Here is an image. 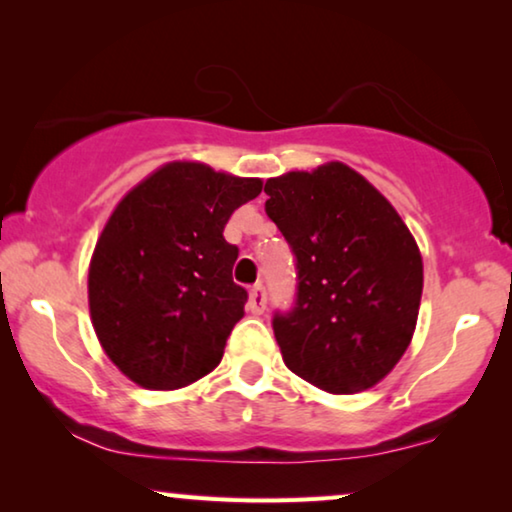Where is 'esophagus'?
Returning <instances> with one entry per match:
<instances>
[{
	"mask_svg": "<svg viewBox=\"0 0 512 512\" xmlns=\"http://www.w3.org/2000/svg\"><path fill=\"white\" fill-rule=\"evenodd\" d=\"M268 305V293H265L263 284H254L249 289V310L254 314H261Z\"/></svg>",
	"mask_w": 512,
	"mask_h": 512,
	"instance_id": "1",
	"label": "esophagus"
}]
</instances>
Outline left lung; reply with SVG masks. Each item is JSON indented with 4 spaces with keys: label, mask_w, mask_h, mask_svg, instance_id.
<instances>
[{
    "label": "left lung",
    "mask_w": 512,
    "mask_h": 512,
    "mask_svg": "<svg viewBox=\"0 0 512 512\" xmlns=\"http://www.w3.org/2000/svg\"><path fill=\"white\" fill-rule=\"evenodd\" d=\"M265 193L296 258V300L272 317L284 363L331 394L373 387L417 324L424 275L408 226L342 163L268 179Z\"/></svg>",
    "instance_id": "obj_1"
}]
</instances>
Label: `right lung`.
<instances>
[{"instance_id": "obj_1", "label": "right lung", "mask_w": 512, "mask_h": 512, "mask_svg": "<svg viewBox=\"0 0 512 512\" xmlns=\"http://www.w3.org/2000/svg\"><path fill=\"white\" fill-rule=\"evenodd\" d=\"M261 188L170 163L118 202L90 261L88 303L104 352L130 380L179 389L219 366L249 298L233 282L240 249L223 228Z\"/></svg>"}]
</instances>
